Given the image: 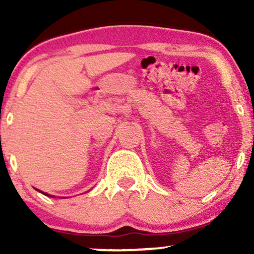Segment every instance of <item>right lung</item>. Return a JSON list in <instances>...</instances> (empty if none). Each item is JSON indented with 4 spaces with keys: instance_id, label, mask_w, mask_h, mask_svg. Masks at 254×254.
<instances>
[{
    "instance_id": "add662e5",
    "label": "right lung",
    "mask_w": 254,
    "mask_h": 254,
    "mask_svg": "<svg viewBox=\"0 0 254 254\" xmlns=\"http://www.w3.org/2000/svg\"><path fill=\"white\" fill-rule=\"evenodd\" d=\"M39 192H42V191H39ZM42 193H44V192H42ZM45 194V196H50V194H48V193H44ZM50 197H54V196H50Z\"/></svg>"
}]
</instances>
